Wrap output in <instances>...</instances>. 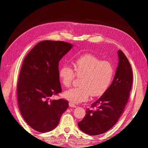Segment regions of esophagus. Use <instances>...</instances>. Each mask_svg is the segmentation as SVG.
<instances>
[{
    "instance_id": "obj_1",
    "label": "esophagus",
    "mask_w": 148,
    "mask_h": 148,
    "mask_svg": "<svg viewBox=\"0 0 148 148\" xmlns=\"http://www.w3.org/2000/svg\"><path fill=\"white\" fill-rule=\"evenodd\" d=\"M69 106L70 107H77V106L75 105L74 104H73L72 102H69Z\"/></svg>"
}]
</instances>
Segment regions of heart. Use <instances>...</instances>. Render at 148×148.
<instances>
[{
  "label": "heart",
  "mask_w": 148,
  "mask_h": 148,
  "mask_svg": "<svg viewBox=\"0 0 148 148\" xmlns=\"http://www.w3.org/2000/svg\"><path fill=\"white\" fill-rule=\"evenodd\" d=\"M74 71L67 65L59 70L61 83L66 88L71 86L75 75L80 77L79 87L66 91L64 96L66 99L74 104L88 101L93 97L102 96L109 88L114 75V67L109 62L101 60L91 53L78 57L73 62Z\"/></svg>",
  "instance_id": "1"
}]
</instances>
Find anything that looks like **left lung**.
I'll list each match as a JSON object with an SVG mask.
<instances>
[{
	"mask_svg": "<svg viewBox=\"0 0 148 148\" xmlns=\"http://www.w3.org/2000/svg\"><path fill=\"white\" fill-rule=\"evenodd\" d=\"M119 63L114 78L107 90L87 109L86 115L78 123L79 129L89 135L104 133L117 122L123 112L133 83L130 64L123 52L118 51Z\"/></svg>",
	"mask_w": 148,
	"mask_h": 148,
	"instance_id": "left-lung-1",
	"label": "left lung"
}]
</instances>
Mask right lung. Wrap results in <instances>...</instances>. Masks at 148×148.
<instances>
[{
    "instance_id": "right-lung-1",
    "label": "right lung",
    "mask_w": 148,
    "mask_h": 148,
    "mask_svg": "<svg viewBox=\"0 0 148 148\" xmlns=\"http://www.w3.org/2000/svg\"><path fill=\"white\" fill-rule=\"evenodd\" d=\"M72 47L63 41H43L25 58L17 84L18 104L25 122L36 131L54 129L69 107L66 100L50 97L62 92L59 62Z\"/></svg>"
}]
</instances>
